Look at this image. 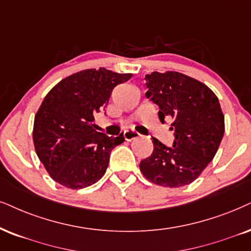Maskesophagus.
I'll list each match as a JSON object with an SVG mask.
<instances>
[{
  "label": "esophagus",
  "mask_w": 251,
  "mask_h": 251,
  "mask_svg": "<svg viewBox=\"0 0 251 251\" xmlns=\"http://www.w3.org/2000/svg\"><path fill=\"white\" fill-rule=\"evenodd\" d=\"M139 136H140V134L138 132L133 131V129H127V131L124 132V138H125L126 141H132L134 139L139 138Z\"/></svg>",
  "instance_id": "34e87169"
}]
</instances>
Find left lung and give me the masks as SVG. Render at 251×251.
Masks as SVG:
<instances>
[{
	"label": "left lung",
	"instance_id": "left-lung-1",
	"mask_svg": "<svg viewBox=\"0 0 251 251\" xmlns=\"http://www.w3.org/2000/svg\"><path fill=\"white\" fill-rule=\"evenodd\" d=\"M147 96L160 107L158 119L171 118L173 147L153 138L154 151L140 162L149 182L179 188L196 180L213 160L225 133V117L218 97L207 85L178 72L146 75Z\"/></svg>",
	"mask_w": 251,
	"mask_h": 251
}]
</instances>
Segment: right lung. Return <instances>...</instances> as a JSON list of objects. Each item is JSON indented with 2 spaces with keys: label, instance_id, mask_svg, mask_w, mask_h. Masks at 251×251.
<instances>
[{
  "label": "right lung",
  "instance_id": "add662e5",
  "mask_svg": "<svg viewBox=\"0 0 251 251\" xmlns=\"http://www.w3.org/2000/svg\"><path fill=\"white\" fill-rule=\"evenodd\" d=\"M132 74L105 68L84 69L50 90L34 116L33 145L53 180L68 189L98 182L109 166L111 151L125 141L97 132L95 115L106 107L116 85Z\"/></svg>",
  "mask_w": 251,
  "mask_h": 251
}]
</instances>
